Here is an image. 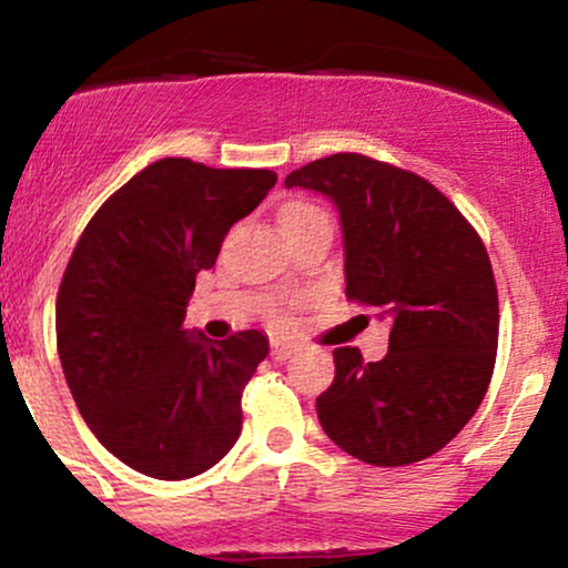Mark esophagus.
<instances>
[{
  "instance_id": "obj_1",
  "label": "esophagus",
  "mask_w": 568,
  "mask_h": 568,
  "mask_svg": "<svg viewBox=\"0 0 568 568\" xmlns=\"http://www.w3.org/2000/svg\"><path fill=\"white\" fill-rule=\"evenodd\" d=\"M293 347L285 342H272V361H288Z\"/></svg>"
}]
</instances>
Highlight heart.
<instances>
[{
  "instance_id": "heart-1",
  "label": "heart",
  "mask_w": 568,
  "mask_h": 568,
  "mask_svg": "<svg viewBox=\"0 0 568 568\" xmlns=\"http://www.w3.org/2000/svg\"><path fill=\"white\" fill-rule=\"evenodd\" d=\"M325 211L323 207L312 205V202H288V205L283 207V213H280V224H283V230H296V226L306 224V221L312 219H323ZM272 321L283 325L288 321V315H285V310H272Z\"/></svg>"
}]
</instances>
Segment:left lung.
<instances>
[{
	"mask_svg": "<svg viewBox=\"0 0 568 568\" xmlns=\"http://www.w3.org/2000/svg\"><path fill=\"white\" fill-rule=\"evenodd\" d=\"M285 186L336 202L347 298L393 321L382 361L334 349V384L317 397L325 435L376 467L438 454L473 419L497 363L499 298L484 240L438 186L366 154L315 160Z\"/></svg>",
	"mask_w": 568,
	"mask_h": 568,
	"instance_id": "8db88e82",
	"label": "left lung"
}]
</instances>
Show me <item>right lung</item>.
<instances>
[{
  "instance_id": "obj_1",
  "label": "right lung",
  "mask_w": 568,
  "mask_h": 568,
  "mask_svg": "<svg viewBox=\"0 0 568 568\" xmlns=\"http://www.w3.org/2000/svg\"><path fill=\"white\" fill-rule=\"evenodd\" d=\"M277 175L189 158L146 165L95 211L55 298V342L82 419L116 459L149 478L211 470L243 429V389L270 344L181 328L197 272Z\"/></svg>"
}]
</instances>
